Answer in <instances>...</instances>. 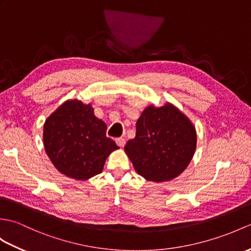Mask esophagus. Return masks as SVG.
<instances>
[{
	"label": "esophagus",
	"mask_w": 251,
	"mask_h": 251,
	"mask_svg": "<svg viewBox=\"0 0 251 251\" xmlns=\"http://www.w3.org/2000/svg\"><path fill=\"white\" fill-rule=\"evenodd\" d=\"M115 142L120 148H123L125 145V139L124 138H118V139H115Z\"/></svg>",
	"instance_id": "34e87169"
}]
</instances>
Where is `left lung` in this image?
I'll use <instances>...</instances> for the list:
<instances>
[{
	"label": "left lung",
	"mask_w": 251,
	"mask_h": 251,
	"mask_svg": "<svg viewBox=\"0 0 251 251\" xmlns=\"http://www.w3.org/2000/svg\"><path fill=\"white\" fill-rule=\"evenodd\" d=\"M136 137L125 145L139 176L153 182L178 176L195 154L197 133L194 125L170 103L144 109L136 124Z\"/></svg>",
	"instance_id": "8db88e82"
}]
</instances>
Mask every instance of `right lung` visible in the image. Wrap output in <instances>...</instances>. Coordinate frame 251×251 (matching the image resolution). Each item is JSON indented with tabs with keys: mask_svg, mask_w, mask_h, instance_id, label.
<instances>
[{
	"mask_svg": "<svg viewBox=\"0 0 251 251\" xmlns=\"http://www.w3.org/2000/svg\"><path fill=\"white\" fill-rule=\"evenodd\" d=\"M106 131L90 103L67 100L45 122L46 153L61 173L86 180L101 173L107 157L119 149Z\"/></svg>",
	"mask_w": 251,
	"mask_h": 251,
	"instance_id": "right-lung-1",
	"label": "right lung"
}]
</instances>
